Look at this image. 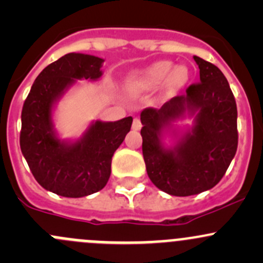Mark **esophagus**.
I'll use <instances>...</instances> for the list:
<instances>
[{
  "mask_svg": "<svg viewBox=\"0 0 263 263\" xmlns=\"http://www.w3.org/2000/svg\"><path fill=\"white\" fill-rule=\"evenodd\" d=\"M141 122H140L139 118H135L134 122H132V128L135 129V131H139L140 128H141Z\"/></svg>",
  "mask_w": 263,
  "mask_h": 263,
  "instance_id": "esophagus-1",
  "label": "esophagus"
}]
</instances>
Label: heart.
<instances>
[{
	"label": "heart",
	"instance_id": "b5f03b06",
	"mask_svg": "<svg viewBox=\"0 0 263 263\" xmlns=\"http://www.w3.org/2000/svg\"><path fill=\"white\" fill-rule=\"evenodd\" d=\"M173 67L171 61H159L154 63L135 78V87L141 90L158 89L168 80L173 87L182 86L188 79L187 68L184 66H178L173 70Z\"/></svg>",
	"mask_w": 263,
	"mask_h": 263
}]
</instances>
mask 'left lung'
<instances>
[{
    "label": "left lung",
    "mask_w": 263,
    "mask_h": 263,
    "mask_svg": "<svg viewBox=\"0 0 263 263\" xmlns=\"http://www.w3.org/2000/svg\"><path fill=\"white\" fill-rule=\"evenodd\" d=\"M200 82L160 108L141 112L142 155L150 181L172 196H192L211 190L224 177L238 147L237 104L224 73L193 55ZM194 117L192 127L173 125ZM169 132L175 144L163 142Z\"/></svg>",
    "instance_id": "left-lung-1"
}]
</instances>
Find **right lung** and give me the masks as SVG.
Returning <instances> with one entry per match:
<instances>
[{"label":"right lung","instance_id":"1","mask_svg":"<svg viewBox=\"0 0 263 263\" xmlns=\"http://www.w3.org/2000/svg\"><path fill=\"white\" fill-rule=\"evenodd\" d=\"M104 60L68 53L38 75L21 112L20 147L36 182L55 195L79 198L103 190L110 177L115 151L131 129L132 117L95 121L80 139L61 140L53 110L78 80L102 78Z\"/></svg>","mask_w":263,"mask_h":263}]
</instances>
